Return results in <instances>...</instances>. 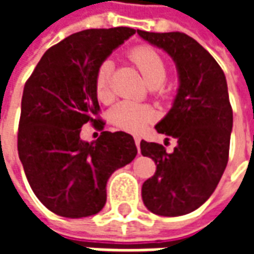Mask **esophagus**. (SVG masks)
Listing matches in <instances>:
<instances>
[{"mask_svg": "<svg viewBox=\"0 0 254 254\" xmlns=\"http://www.w3.org/2000/svg\"><path fill=\"white\" fill-rule=\"evenodd\" d=\"M134 143H136V147H137V149L140 148V143H141V138L138 137V136H134Z\"/></svg>", "mask_w": 254, "mask_h": 254, "instance_id": "1", "label": "esophagus"}]
</instances>
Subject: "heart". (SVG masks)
Returning a JSON list of instances; mask_svg holds the SVG:
<instances>
[{"mask_svg":"<svg viewBox=\"0 0 254 254\" xmlns=\"http://www.w3.org/2000/svg\"><path fill=\"white\" fill-rule=\"evenodd\" d=\"M130 58L134 65L141 72L145 81L149 87L156 88L165 83L167 77V67L162 60L159 53L155 52L151 47H136L130 53ZM113 72V63L106 60L100 64L96 76H95V92L98 99L107 102L111 98L110 77ZM111 120L120 127H124L130 132H140L155 120L154 110L145 105H140L136 102H120L111 110Z\"/></svg>","mask_w":254,"mask_h":254,"instance_id":"b5f03b06","label":"heart"}]
</instances>
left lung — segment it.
Here are the masks:
<instances>
[{
    "label": "left lung",
    "mask_w": 254,
    "mask_h": 254,
    "mask_svg": "<svg viewBox=\"0 0 254 254\" xmlns=\"http://www.w3.org/2000/svg\"><path fill=\"white\" fill-rule=\"evenodd\" d=\"M138 36L174 61L178 89L170 111L155 129L177 140L167 154L163 145L141 141L140 148L156 165L143 184L144 205L160 216H180L201 207L218 187L227 166L233 110L227 81L215 58L182 32H147Z\"/></svg>",
    "instance_id": "1"
}]
</instances>
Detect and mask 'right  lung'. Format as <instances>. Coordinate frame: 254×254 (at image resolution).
<instances>
[{"instance_id": "1", "label": "right lung", "mask_w": 254, "mask_h": 254, "mask_svg": "<svg viewBox=\"0 0 254 254\" xmlns=\"http://www.w3.org/2000/svg\"><path fill=\"white\" fill-rule=\"evenodd\" d=\"M136 32L117 27L72 34L50 47L25 83L17 149L30 187L39 201L64 218H87L106 204L110 176L130 163L137 148L125 132L80 138L81 127L99 111L96 70Z\"/></svg>"}]
</instances>
